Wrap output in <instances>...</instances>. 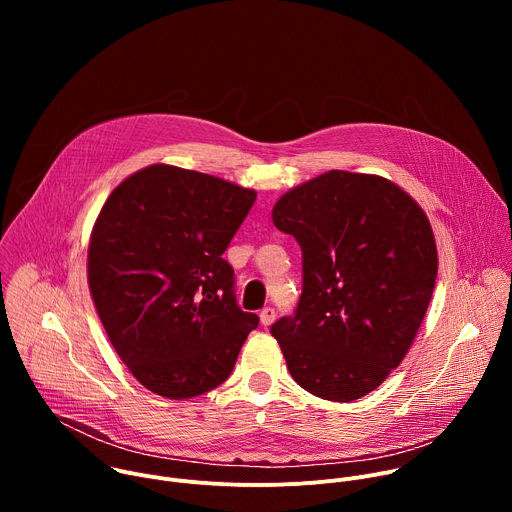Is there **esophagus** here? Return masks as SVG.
Segmentation results:
<instances>
[{
	"mask_svg": "<svg viewBox=\"0 0 512 512\" xmlns=\"http://www.w3.org/2000/svg\"><path fill=\"white\" fill-rule=\"evenodd\" d=\"M275 314H277V312H275V308H271V306H269V308H263V310H261V314H259L261 324H263V326H271V324H273V320H275Z\"/></svg>",
	"mask_w": 512,
	"mask_h": 512,
	"instance_id": "1",
	"label": "esophagus"
}]
</instances>
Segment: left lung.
<instances>
[{
	"label": "left lung",
	"mask_w": 512,
	"mask_h": 512,
	"mask_svg": "<svg viewBox=\"0 0 512 512\" xmlns=\"http://www.w3.org/2000/svg\"><path fill=\"white\" fill-rule=\"evenodd\" d=\"M273 225L302 247V296L271 326L308 393L348 403L405 358L431 302L437 249L421 206L381 176L330 170L283 194Z\"/></svg>",
	"instance_id": "1"
}]
</instances>
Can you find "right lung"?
I'll return each mask as SVG.
<instances>
[{"mask_svg": "<svg viewBox=\"0 0 512 512\" xmlns=\"http://www.w3.org/2000/svg\"><path fill=\"white\" fill-rule=\"evenodd\" d=\"M255 198L233 182L154 164L103 204L89 289L115 352L152 393L182 401L225 383L257 328L223 259Z\"/></svg>", "mask_w": 512, "mask_h": 512, "instance_id": "add662e5", "label": "right lung"}]
</instances>
